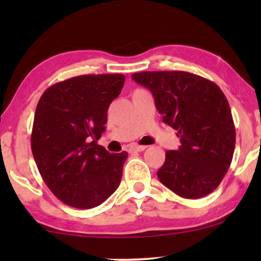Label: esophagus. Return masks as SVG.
Returning a JSON list of instances; mask_svg holds the SVG:
<instances>
[{
  "instance_id": "esophagus-1",
  "label": "esophagus",
  "mask_w": 261,
  "mask_h": 261,
  "mask_svg": "<svg viewBox=\"0 0 261 261\" xmlns=\"http://www.w3.org/2000/svg\"><path fill=\"white\" fill-rule=\"evenodd\" d=\"M147 146H141V145H132L129 148H128V151L129 152H141L146 149Z\"/></svg>"
}]
</instances>
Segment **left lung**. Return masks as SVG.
Segmentation results:
<instances>
[{
    "instance_id": "1",
    "label": "left lung",
    "mask_w": 261,
    "mask_h": 261,
    "mask_svg": "<svg viewBox=\"0 0 261 261\" xmlns=\"http://www.w3.org/2000/svg\"><path fill=\"white\" fill-rule=\"evenodd\" d=\"M132 78L152 92L163 121L180 138L179 148L166 152L159 180L180 197L209 195L227 173L235 148L234 121L222 90L185 71H144Z\"/></svg>"
}]
</instances>
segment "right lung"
Segmentation results:
<instances>
[{
	"mask_svg": "<svg viewBox=\"0 0 261 261\" xmlns=\"http://www.w3.org/2000/svg\"><path fill=\"white\" fill-rule=\"evenodd\" d=\"M123 74H83L53 84L35 110L31 146L42 179L57 198L78 209L102 204L119 188L128 153L97 145Z\"/></svg>",
	"mask_w": 261,
	"mask_h": 261,
	"instance_id": "add662e5",
	"label": "right lung"
}]
</instances>
